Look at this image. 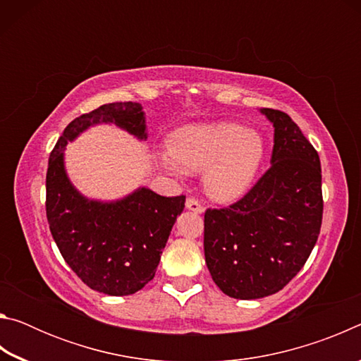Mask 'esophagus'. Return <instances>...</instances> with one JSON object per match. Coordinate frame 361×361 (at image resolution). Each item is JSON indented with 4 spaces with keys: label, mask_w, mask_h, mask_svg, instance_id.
<instances>
[{
    "label": "esophagus",
    "mask_w": 361,
    "mask_h": 361,
    "mask_svg": "<svg viewBox=\"0 0 361 361\" xmlns=\"http://www.w3.org/2000/svg\"><path fill=\"white\" fill-rule=\"evenodd\" d=\"M186 209L194 212V213H202V212H204V207L200 205L199 200L194 199V197L186 199Z\"/></svg>",
    "instance_id": "obj_1"
}]
</instances>
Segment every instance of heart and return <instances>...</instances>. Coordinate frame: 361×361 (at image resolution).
Returning <instances> with one entry per match:
<instances>
[{"mask_svg":"<svg viewBox=\"0 0 361 361\" xmlns=\"http://www.w3.org/2000/svg\"><path fill=\"white\" fill-rule=\"evenodd\" d=\"M262 157L258 132L232 122L188 126L169 138V152L159 154L169 172H204L212 199L229 202L247 191Z\"/></svg>","mask_w":361,"mask_h":361,"instance_id":"b5f03b06","label":"heart"}]
</instances>
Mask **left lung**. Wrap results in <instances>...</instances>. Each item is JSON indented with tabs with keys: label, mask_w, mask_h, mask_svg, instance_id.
<instances>
[{
	"label": "left lung",
	"mask_w": 361,
	"mask_h": 361,
	"mask_svg": "<svg viewBox=\"0 0 361 361\" xmlns=\"http://www.w3.org/2000/svg\"><path fill=\"white\" fill-rule=\"evenodd\" d=\"M261 113L274 124L271 167L237 202L204 216L207 267L219 290L235 299L282 290L305 264L322 228L319 152L288 114Z\"/></svg>",
	"instance_id": "left-lung-1"
}]
</instances>
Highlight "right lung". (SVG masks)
<instances>
[{
    "mask_svg": "<svg viewBox=\"0 0 361 361\" xmlns=\"http://www.w3.org/2000/svg\"><path fill=\"white\" fill-rule=\"evenodd\" d=\"M113 122L146 138L140 103L116 102L71 121L49 156L46 215L66 264L82 282L109 296L133 295L154 279L170 231L185 209V195L164 197L142 188L118 202L79 194L63 167V148L89 126Z\"/></svg>",
    "mask_w": 361,
    "mask_h": 361,
    "instance_id": "obj_1",
    "label": "right lung"
}]
</instances>
